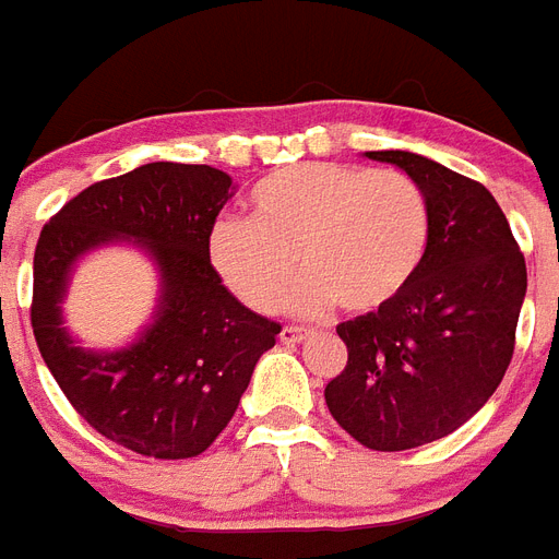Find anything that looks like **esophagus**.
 I'll return each instance as SVG.
<instances>
[{"instance_id":"obj_1","label":"esophagus","mask_w":559,"mask_h":559,"mask_svg":"<svg viewBox=\"0 0 559 559\" xmlns=\"http://www.w3.org/2000/svg\"><path fill=\"white\" fill-rule=\"evenodd\" d=\"M307 328H296V324H287V328H284V331H281V342H284V345H296V342H301L307 336Z\"/></svg>"}]
</instances>
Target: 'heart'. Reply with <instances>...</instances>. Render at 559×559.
<instances>
[{
  "instance_id": "obj_1",
  "label": "heart",
  "mask_w": 559,
  "mask_h": 559,
  "mask_svg": "<svg viewBox=\"0 0 559 559\" xmlns=\"http://www.w3.org/2000/svg\"><path fill=\"white\" fill-rule=\"evenodd\" d=\"M429 243V209L400 170L307 162L270 174L249 197V219L211 231V263L246 307L266 313L289 289L296 313H377L415 281Z\"/></svg>"
}]
</instances>
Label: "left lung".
<instances>
[{"mask_svg":"<svg viewBox=\"0 0 559 559\" xmlns=\"http://www.w3.org/2000/svg\"><path fill=\"white\" fill-rule=\"evenodd\" d=\"M415 179L429 243L391 305L336 328L348 366L328 382L333 420L368 450H415L467 424L499 389L516 345L528 272L481 182L406 151H371Z\"/></svg>","mask_w":559,"mask_h":559,"instance_id":"1","label":"left lung"}]
</instances>
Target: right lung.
<instances>
[{"instance_id":"obj_1","label":"right lung","mask_w":559,"mask_h":559,"mask_svg":"<svg viewBox=\"0 0 559 559\" xmlns=\"http://www.w3.org/2000/svg\"><path fill=\"white\" fill-rule=\"evenodd\" d=\"M228 197L223 170L151 162L72 197L39 231L31 296L39 354L74 412L144 459L209 450L281 333L278 322L240 305L211 266V231ZM124 236L160 263L163 305L135 346L92 355L62 331L59 301L73 261Z\"/></svg>"}]
</instances>
